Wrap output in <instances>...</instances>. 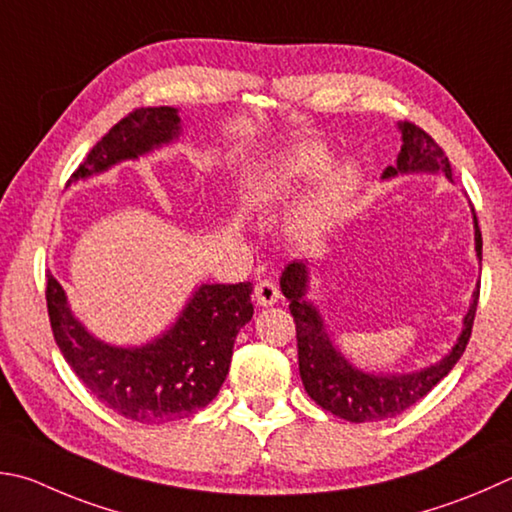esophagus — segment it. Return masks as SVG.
Segmentation results:
<instances>
[{
  "label": "esophagus",
  "instance_id": "1",
  "mask_svg": "<svg viewBox=\"0 0 512 512\" xmlns=\"http://www.w3.org/2000/svg\"><path fill=\"white\" fill-rule=\"evenodd\" d=\"M253 300L259 306H273L280 300V288L273 280H259L255 286V293H253Z\"/></svg>",
  "mask_w": 512,
  "mask_h": 512
}]
</instances>
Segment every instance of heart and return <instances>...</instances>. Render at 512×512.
<instances>
[{
	"label": "heart",
	"mask_w": 512,
	"mask_h": 512,
	"mask_svg": "<svg viewBox=\"0 0 512 512\" xmlns=\"http://www.w3.org/2000/svg\"><path fill=\"white\" fill-rule=\"evenodd\" d=\"M329 152L320 145L302 143L268 161L248 185L246 199L257 210H284L315 183L329 167ZM353 179L351 170L329 176L288 221V232L300 246H318L338 221L342 199Z\"/></svg>",
	"instance_id": "obj_1"
}]
</instances>
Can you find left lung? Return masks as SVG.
<instances>
[{"label":"left lung","mask_w":512,"mask_h":512,"mask_svg":"<svg viewBox=\"0 0 512 512\" xmlns=\"http://www.w3.org/2000/svg\"><path fill=\"white\" fill-rule=\"evenodd\" d=\"M401 129V152H398L396 165H389L383 172V179H394L401 174H445L452 181V167L448 156L434 143L430 134H425L414 123H398ZM472 221H475V250L481 262V230L477 224L475 208H472ZM280 288L288 302V309L295 320L297 333V362H300V376L306 394H309L322 410L336 414L351 423H371L394 418L407 407L421 401L430 389L441 383L457 365L466 351V345L475 322V311L479 302V284L472 293L470 309L463 318V329L454 347L430 367H423L412 374H374L353 367L342 356V351L333 345L322 315L311 300L309 293V268L304 262H291L280 277Z\"/></svg>","instance_id":"obj_1"}]
</instances>
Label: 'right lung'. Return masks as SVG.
<instances>
[{
  "instance_id": "obj_1",
  "label": "right lung",
  "mask_w": 512,
  "mask_h": 512,
  "mask_svg": "<svg viewBox=\"0 0 512 512\" xmlns=\"http://www.w3.org/2000/svg\"><path fill=\"white\" fill-rule=\"evenodd\" d=\"M179 134V109H136L100 138L71 181L134 161L176 141ZM250 293V282L201 284L159 338L141 347H116L91 336L73 315L60 282L53 275L46 280L53 338L64 360L100 403L147 425L190 416L219 394L237 333L253 318Z\"/></svg>"
}]
</instances>
